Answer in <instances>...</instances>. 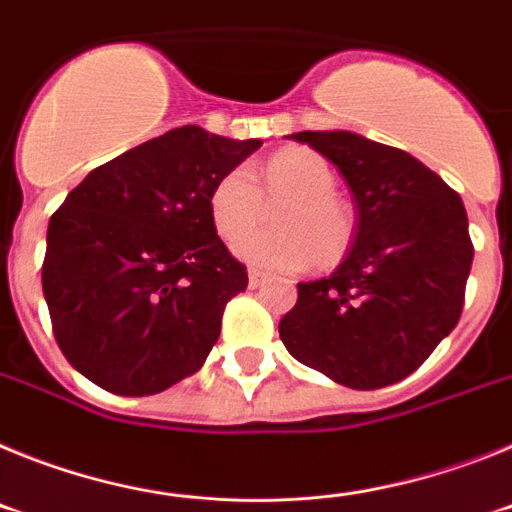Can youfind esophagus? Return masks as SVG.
Listing matches in <instances>:
<instances>
[{"mask_svg":"<svg viewBox=\"0 0 512 512\" xmlns=\"http://www.w3.org/2000/svg\"><path fill=\"white\" fill-rule=\"evenodd\" d=\"M264 282H266L264 271H259V269L248 271V287L256 289V287H261V284H264Z\"/></svg>","mask_w":512,"mask_h":512,"instance_id":"34e87169","label":"esophagus"}]
</instances>
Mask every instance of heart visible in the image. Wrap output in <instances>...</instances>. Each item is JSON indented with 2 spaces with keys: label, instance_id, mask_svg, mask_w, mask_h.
I'll return each mask as SVG.
<instances>
[{
  "label": "heart",
  "instance_id": "obj_1",
  "mask_svg": "<svg viewBox=\"0 0 512 512\" xmlns=\"http://www.w3.org/2000/svg\"><path fill=\"white\" fill-rule=\"evenodd\" d=\"M238 166L215 182L207 197L210 223L223 241H235L260 222L263 200H285L275 213L277 231L235 243L243 261L269 271H302L343 259L354 238V215L336 194V171L310 148H287L259 169Z\"/></svg>",
  "mask_w": 512,
  "mask_h": 512
}]
</instances>
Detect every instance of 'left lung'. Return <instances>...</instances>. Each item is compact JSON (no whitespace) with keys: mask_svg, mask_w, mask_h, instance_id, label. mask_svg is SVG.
Listing matches in <instances>:
<instances>
[{"mask_svg":"<svg viewBox=\"0 0 512 512\" xmlns=\"http://www.w3.org/2000/svg\"><path fill=\"white\" fill-rule=\"evenodd\" d=\"M292 138L338 166L359 223L328 279L297 284L279 338L300 364L354 390L400 382L461 318L474 259L464 202L400 148L346 130Z\"/></svg>","mask_w":512,"mask_h":512,"instance_id":"8db88e82","label":"left lung"}]
</instances>
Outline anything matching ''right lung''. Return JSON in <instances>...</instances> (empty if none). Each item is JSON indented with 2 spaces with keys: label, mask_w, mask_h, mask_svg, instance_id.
I'll use <instances>...</instances> for the list:
<instances>
[{
  "label": "right lung",
  "mask_w": 512,
  "mask_h": 512,
  "mask_svg": "<svg viewBox=\"0 0 512 512\" xmlns=\"http://www.w3.org/2000/svg\"><path fill=\"white\" fill-rule=\"evenodd\" d=\"M256 148L174 128L89 171L53 212L43 295L58 348L89 382L156 395L205 364L225 305L248 287L207 197Z\"/></svg>",
  "instance_id": "right-lung-1"
}]
</instances>
